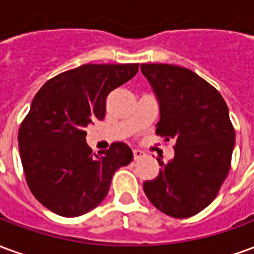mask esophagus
Instances as JSON below:
<instances>
[{"mask_svg": "<svg viewBox=\"0 0 254 254\" xmlns=\"http://www.w3.org/2000/svg\"><path fill=\"white\" fill-rule=\"evenodd\" d=\"M144 156H145V154H144L143 151H140V149H133V159L134 160L141 159Z\"/></svg>", "mask_w": 254, "mask_h": 254, "instance_id": "esophagus-1", "label": "esophagus"}]
</instances>
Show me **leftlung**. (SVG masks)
<instances>
[{"label":"left lung","instance_id":"obj_1","mask_svg":"<svg viewBox=\"0 0 254 254\" xmlns=\"http://www.w3.org/2000/svg\"><path fill=\"white\" fill-rule=\"evenodd\" d=\"M159 102L156 134L174 141V158L144 182L148 200L173 218H190L208 207L230 171L235 130L216 88L190 69L141 64Z\"/></svg>","mask_w":254,"mask_h":254}]
</instances>
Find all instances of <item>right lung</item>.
I'll list each match as a JSON object with an SVG mask.
<instances>
[{
    "instance_id": "right-lung-1",
    "label": "right lung",
    "mask_w": 254,
    "mask_h": 254,
    "mask_svg": "<svg viewBox=\"0 0 254 254\" xmlns=\"http://www.w3.org/2000/svg\"><path fill=\"white\" fill-rule=\"evenodd\" d=\"M137 70L138 64H85L36 92L17 138L28 188L52 212L66 218L89 212L109 193L114 173L132 162V149L120 141L92 155L85 127L105 118L109 94Z\"/></svg>"
}]
</instances>
